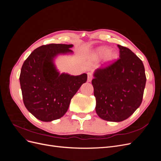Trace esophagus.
<instances>
[{
    "instance_id": "esophagus-1",
    "label": "esophagus",
    "mask_w": 161,
    "mask_h": 161,
    "mask_svg": "<svg viewBox=\"0 0 161 161\" xmlns=\"http://www.w3.org/2000/svg\"><path fill=\"white\" fill-rule=\"evenodd\" d=\"M92 79V75L91 72H88V79H87V80L88 82H91Z\"/></svg>"
}]
</instances>
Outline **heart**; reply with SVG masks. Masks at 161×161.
<instances>
[{
  "mask_svg": "<svg viewBox=\"0 0 161 161\" xmlns=\"http://www.w3.org/2000/svg\"><path fill=\"white\" fill-rule=\"evenodd\" d=\"M104 56L106 62H111L116 59L117 53L114 51L109 50V48L106 47H101L96 50L95 53L96 58H102Z\"/></svg>",
  "mask_w": 161,
  "mask_h": 161,
  "instance_id": "1",
  "label": "heart"
}]
</instances>
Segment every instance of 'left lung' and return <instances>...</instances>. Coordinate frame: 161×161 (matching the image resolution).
Listing matches in <instances>:
<instances>
[{"mask_svg": "<svg viewBox=\"0 0 161 161\" xmlns=\"http://www.w3.org/2000/svg\"><path fill=\"white\" fill-rule=\"evenodd\" d=\"M118 46L119 59L97 69L92 80L97 114L115 122L128 119L139 108L147 81L142 61L129 48Z\"/></svg>", "mask_w": 161, "mask_h": 161, "instance_id": "obj_1", "label": "left lung"}]
</instances>
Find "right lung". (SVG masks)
<instances>
[{
    "mask_svg": "<svg viewBox=\"0 0 161 161\" xmlns=\"http://www.w3.org/2000/svg\"><path fill=\"white\" fill-rule=\"evenodd\" d=\"M72 44L43 45L24 62L19 76L27 109L38 119L52 121L64 115L72 98L86 82L87 75L72 76L58 71L53 63L59 54L72 53Z\"/></svg>",
    "mask_w": 161,
    "mask_h": 161,
    "instance_id": "obj_1",
    "label": "right lung"
}]
</instances>
